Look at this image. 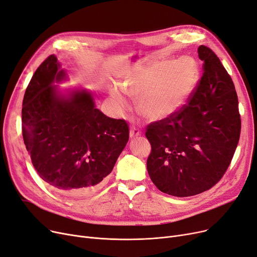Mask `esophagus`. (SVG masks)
Masks as SVG:
<instances>
[{"label": "esophagus", "instance_id": "obj_1", "mask_svg": "<svg viewBox=\"0 0 257 257\" xmlns=\"http://www.w3.org/2000/svg\"><path fill=\"white\" fill-rule=\"evenodd\" d=\"M129 136H130V138H131V139H133V138H137V137L141 136V131H140V129H138L137 127L133 126V127H131V129H130Z\"/></svg>", "mask_w": 257, "mask_h": 257}]
</instances>
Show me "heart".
Returning <instances> with one entry per match:
<instances>
[{
    "label": "heart",
    "mask_w": 257,
    "mask_h": 257,
    "mask_svg": "<svg viewBox=\"0 0 257 257\" xmlns=\"http://www.w3.org/2000/svg\"><path fill=\"white\" fill-rule=\"evenodd\" d=\"M200 75L199 64L191 57L153 62L126 74L122 89L111 88V103L116 110L125 109L128 94L137 98L138 110L145 118L152 121L166 119L190 101Z\"/></svg>",
    "instance_id": "obj_1"
}]
</instances>
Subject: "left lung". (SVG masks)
Returning a JSON list of instances; mask_svg holds the SVG:
<instances>
[{"instance_id": "obj_1", "label": "left lung", "mask_w": 257, "mask_h": 257, "mask_svg": "<svg viewBox=\"0 0 257 257\" xmlns=\"http://www.w3.org/2000/svg\"><path fill=\"white\" fill-rule=\"evenodd\" d=\"M204 73L176 114L148 125L147 170L162 192L177 197L209 190L227 171L240 136L238 99L217 55L200 45Z\"/></svg>"}]
</instances>
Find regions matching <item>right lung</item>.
I'll list each match as a JSON object with an SVG mask.
<instances>
[{
	"label": "right lung",
	"instance_id": "right-lung-1",
	"mask_svg": "<svg viewBox=\"0 0 257 257\" xmlns=\"http://www.w3.org/2000/svg\"><path fill=\"white\" fill-rule=\"evenodd\" d=\"M66 71L55 55L44 61L26 89L22 132L42 180L62 193L86 195L112 171L129 140L126 120L106 116L92 94L75 89L60 92Z\"/></svg>",
	"mask_w": 257,
	"mask_h": 257
}]
</instances>
